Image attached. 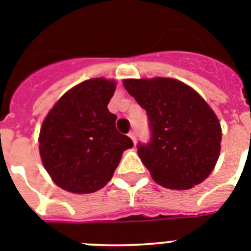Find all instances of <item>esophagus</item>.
Masks as SVG:
<instances>
[{
  "mask_svg": "<svg viewBox=\"0 0 251 251\" xmlns=\"http://www.w3.org/2000/svg\"><path fill=\"white\" fill-rule=\"evenodd\" d=\"M128 136L131 137V140H132V141L136 142V132H135V131H130V132H128Z\"/></svg>",
  "mask_w": 251,
  "mask_h": 251,
  "instance_id": "obj_1",
  "label": "esophagus"
}]
</instances>
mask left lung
Listing matches in <instances>:
<instances>
[{"mask_svg": "<svg viewBox=\"0 0 251 251\" xmlns=\"http://www.w3.org/2000/svg\"><path fill=\"white\" fill-rule=\"evenodd\" d=\"M128 94L145 109L150 140L137 153L152 179L186 190L204 181L220 153L221 127L204 99L174 78L125 80Z\"/></svg>", "mask_w": 251, "mask_h": 251, "instance_id": "obj_1", "label": "left lung"}]
</instances>
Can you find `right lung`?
Listing matches in <instances>:
<instances>
[{
	"label": "right lung",
	"mask_w": 251,
	"mask_h": 251,
	"mask_svg": "<svg viewBox=\"0 0 251 251\" xmlns=\"http://www.w3.org/2000/svg\"><path fill=\"white\" fill-rule=\"evenodd\" d=\"M114 81L81 82L56 102L40 131V153L53 182L64 190L89 194L111 180L123 152L134 146L116 130L107 109Z\"/></svg>",
	"instance_id": "right-lung-1"
}]
</instances>
